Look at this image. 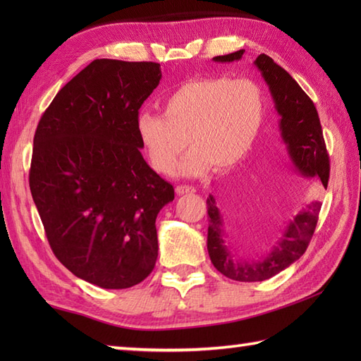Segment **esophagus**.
Returning <instances> with one entry per match:
<instances>
[{
	"label": "esophagus",
	"mask_w": 361,
	"mask_h": 361,
	"mask_svg": "<svg viewBox=\"0 0 361 361\" xmlns=\"http://www.w3.org/2000/svg\"><path fill=\"white\" fill-rule=\"evenodd\" d=\"M175 192L178 195H188V194H194L197 192V189L194 186H186V185H181V186H176L175 188Z\"/></svg>",
	"instance_id": "esophagus-1"
}]
</instances>
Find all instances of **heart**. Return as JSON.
I'll use <instances>...</instances> for the list:
<instances>
[{"instance_id": "heart-1", "label": "heart", "mask_w": 361, "mask_h": 361, "mask_svg": "<svg viewBox=\"0 0 361 361\" xmlns=\"http://www.w3.org/2000/svg\"><path fill=\"white\" fill-rule=\"evenodd\" d=\"M163 116L137 114L136 132L150 166L173 175H203L214 169L229 171L255 147L267 114V99L257 82L248 78L216 75L190 80L164 97Z\"/></svg>"}]
</instances>
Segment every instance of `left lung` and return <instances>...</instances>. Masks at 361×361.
Segmentation results:
<instances>
[{"label": "left lung", "instance_id": "left-lung-1", "mask_svg": "<svg viewBox=\"0 0 361 361\" xmlns=\"http://www.w3.org/2000/svg\"><path fill=\"white\" fill-rule=\"evenodd\" d=\"M243 52L245 49H240L226 56H217L214 60L234 62L242 59ZM255 65L262 73L281 116V136L287 145L291 163L305 178L317 180L327 188L331 166L315 104L298 82L267 54H260ZM206 204L209 217L208 252L211 262L226 278L239 282L270 279L301 257L315 233L321 209L319 202L307 204V208L290 221L286 233L270 252L260 259H250L242 255V243L252 221L248 217L226 216L220 211L212 195L206 200Z\"/></svg>", "mask_w": 361, "mask_h": 361}]
</instances>
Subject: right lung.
Instances as JSON below:
<instances>
[{"label":"right lung","instance_id":"obj_1","mask_svg":"<svg viewBox=\"0 0 361 361\" xmlns=\"http://www.w3.org/2000/svg\"><path fill=\"white\" fill-rule=\"evenodd\" d=\"M159 63L93 60L38 122L29 188L56 257L102 288H128L155 268V220L171 183L141 155L136 119Z\"/></svg>","mask_w":361,"mask_h":361}]
</instances>
